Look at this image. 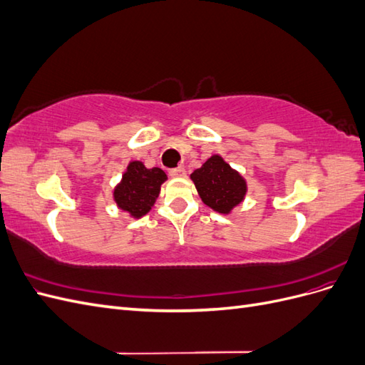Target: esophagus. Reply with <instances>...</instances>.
<instances>
[{"mask_svg":"<svg viewBox=\"0 0 365 365\" xmlns=\"http://www.w3.org/2000/svg\"><path fill=\"white\" fill-rule=\"evenodd\" d=\"M169 175L172 176V178H182V176H185V169H184V168H175V169H170Z\"/></svg>","mask_w":365,"mask_h":365,"instance_id":"obj_1","label":"esophagus"}]
</instances>
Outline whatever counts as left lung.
I'll return each instance as SVG.
<instances>
[{
  "mask_svg": "<svg viewBox=\"0 0 365 365\" xmlns=\"http://www.w3.org/2000/svg\"><path fill=\"white\" fill-rule=\"evenodd\" d=\"M190 180L202 202L220 215L233 212V208L244 202L248 192L247 180L219 153H215L196 169Z\"/></svg>",
  "mask_w": 365,
  "mask_h": 365,
  "instance_id": "1",
  "label": "left lung"
}]
</instances>
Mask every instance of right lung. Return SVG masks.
Listing matches in <instances>:
<instances>
[{"mask_svg":"<svg viewBox=\"0 0 365 365\" xmlns=\"http://www.w3.org/2000/svg\"><path fill=\"white\" fill-rule=\"evenodd\" d=\"M165 180L168 175L163 169H148L143 161L132 160L120 182L114 187V202L132 219H140L152 210Z\"/></svg>","mask_w":365,"mask_h":365,"instance_id":"right-lung-1","label":"right lung"}]
</instances>
